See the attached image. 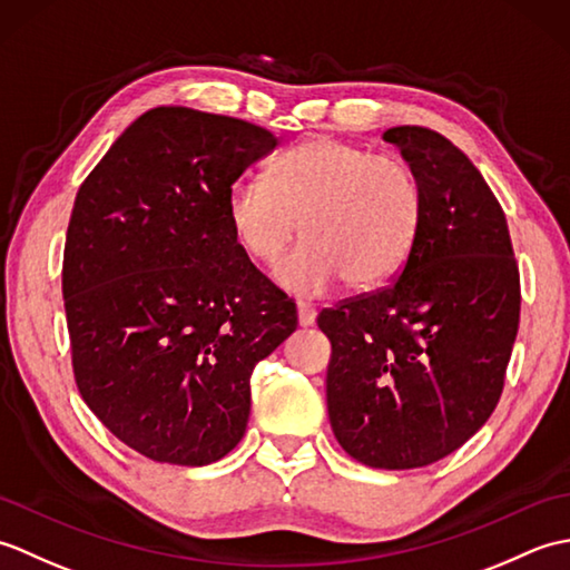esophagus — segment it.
Masks as SVG:
<instances>
[{
	"label": "esophagus",
	"instance_id": "34e87169",
	"mask_svg": "<svg viewBox=\"0 0 570 570\" xmlns=\"http://www.w3.org/2000/svg\"><path fill=\"white\" fill-rule=\"evenodd\" d=\"M296 311H298V325H304V328H308V325L316 323V308H313L311 304H306V301H298Z\"/></svg>",
	"mask_w": 570,
	"mask_h": 570
}]
</instances>
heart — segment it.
Segmentation results:
<instances>
[{"instance_id": "heart-1", "label": "heart", "mask_w": 570, "mask_h": 570, "mask_svg": "<svg viewBox=\"0 0 570 570\" xmlns=\"http://www.w3.org/2000/svg\"><path fill=\"white\" fill-rule=\"evenodd\" d=\"M426 196L414 168L335 137L286 151L269 178L242 176L227 193V220L242 252L272 266L298 233L306 239L278 264L288 292L323 294L345 278L380 286L414 252Z\"/></svg>"}]
</instances>
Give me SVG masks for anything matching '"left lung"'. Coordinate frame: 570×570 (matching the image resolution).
I'll return each mask as SVG.
<instances>
[{
    "instance_id": "left-lung-1",
    "label": "left lung",
    "mask_w": 570,
    "mask_h": 570,
    "mask_svg": "<svg viewBox=\"0 0 570 570\" xmlns=\"http://www.w3.org/2000/svg\"><path fill=\"white\" fill-rule=\"evenodd\" d=\"M423 196L421 235L394 282L323 308L337 443L382 470L458 451L498 406L519 331V266L500 200L451 139L392 127Z\"/></svg>"
}]
</instances>
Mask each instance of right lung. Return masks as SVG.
<instances>
[{
  "label": "right lung",
  "instance_id": "obj_1",
  "mask_svg": "<svg viewBox=\"0 0 570 570\" xmlns=\"http://www.w3.org/2000/svg\"><path fill=\"white\" fill-rule=\"evenodd\" d=\"M276 144L245 119L154 107L76 196L63 252L72 374L105 429L156 463L233 451L254 367L296 331V304L227 220L229 188Z\"/></svg>",
  "mask_w": 570,
  "mask_h": 570
}]
</instances>
